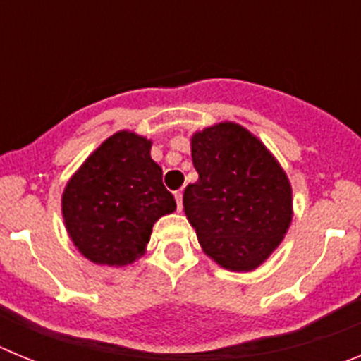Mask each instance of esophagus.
I'll use <instances>...</instances> for the list:
<instances>
[{"instance_id":"esophagus-1","label":"esophagus","mask_w":361,"mask_h":361,"mask_svg":"<svg viewBox=\"0 0 361 361\" xmlns=\"http://www.w3.org/2000/svg\"><path fill=\"white\" fill-rule=\"evenodd\" d=\"M175 200H177V209L180 212L183 209V193L180 191H175Z\"/></svg>"}]
</instances>
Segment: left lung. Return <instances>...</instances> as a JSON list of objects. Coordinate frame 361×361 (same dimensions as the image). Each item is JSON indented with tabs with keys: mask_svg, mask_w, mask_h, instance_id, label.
I'll use <instances>...</instances> for the list:
<instances>
[{
	"mask_svg": "<svg viewBox=\"0 0 361 361\" xmlns=\"http://www.w3.org/2000/svg\"><path fill=\"white\" fill-rule=\"evenodd\" d=\"M191 159L199 180L183 204L202 251L228 271L262 266L293 220L288 175L257 135L233 121L195 132Z\"/></svg>",
	"mask_w": 361,
	"mask_h": 361,
	"instance_id": "obj_1",
	"label": "left lung"
}]
</instances>
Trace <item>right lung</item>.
Here are the masks:
<instances>
[{
  "mask_svg": "<svg viewBox=\"0 0 361 361\" xmlns=\"http://www.w3.org/2000/svg\"><path fill=\"white\" fill-rule=\"evenodd\" d=\"M152 141L130 130L110 135L68 178L61 213L70 240L99 266L123 267L146 253L153 224L177 209L153 161Z\"/></svg>",
  "mask_w": 361,
  "mask_h": 361,
  "instance_id": "add662e5",
  "label": "right lung"
}]
</instances>
